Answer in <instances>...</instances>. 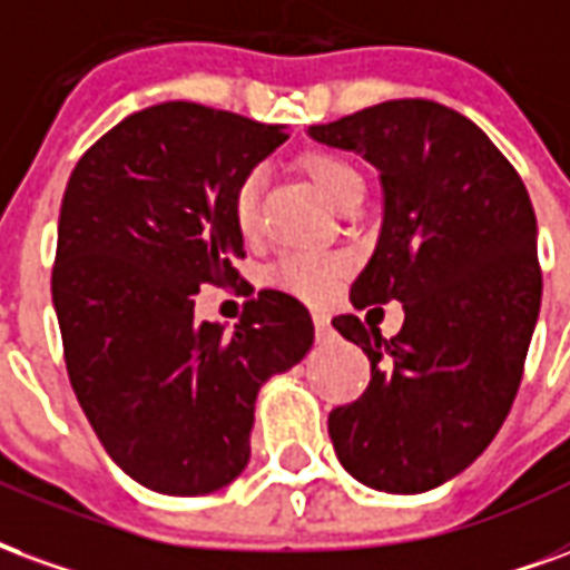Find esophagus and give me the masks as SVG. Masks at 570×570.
<instances>
[{"label":"esophagus","mask_w":570,"mask_h":570,"mask_svg":"<svg viewBox=\"0 0 570 570\" xmlns=\"http://www.w3.org/2000/svg\"><path fill=\"white\" fill-rule=\"evenodd\" d=\"M313 325H315V334H318V340L331 336V315L313 313Z\"/></svg>","instance_id":"esophagus-1"}]
</instances>
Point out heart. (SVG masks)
Returning <instances> with one entry per match:
<instances>
[{"instance_id": "obj_1", "label": "heart", "mask_w": 570, "mask_h": 570, "mask_svg": "<svg viewBox=\"0 0 570 570\" xmlns=\"http://www.w3.org/2000/svg\"><path fill=\"white\" fill-rule=\"evenodd\" d=\"M303 173L313 178V185L325 194L334 206H343L352 194L364 190V178L348 164L346 157L331 151H309L303 154ZM257 199H261V176L248 173V176L236 185L234 194V215L243 234H252L257 227ZM346 261L334 255H309V252H294L285 255L273 269L276 285L291 294H297L303 301L318 303L325 301L334 291L336 279L343 276Z\"/></svg>"}]
</instances>
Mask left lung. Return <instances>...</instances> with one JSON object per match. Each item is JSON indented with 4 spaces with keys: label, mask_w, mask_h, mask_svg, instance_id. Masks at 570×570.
<instances>
[{
    "label": "left lung",
    "mask_w": 570,
    "mask_h": 570,
    "mask_svg": "<svg viewBox=\"0 0 570 570\" xmlns=\"http://www.w3.org/2000/svg\"><path fill=\"white\" fill-rule=\"evenodd\" d=\"M309 139L380 173V239L348 301L404 303L392 340L334 318L371 358V385L327 416V434L358 483L419 495L471 468L517 397L541 313L529 190L473 120L434 99L380 102Z\"/></svg>",
    "instance_id": "obj_1"
}]
</instances>
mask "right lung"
I'll use <instances>...</instances> for the list:
<instances>
[{"label":"right lung","instance_id":"right-lung-1","mask_svg":"<svg viewBox=\"0 0 570 570\" xmlns=\"http://www.w3.org/2000/svg\"><path fill=\"white\" fill-rule=\"evenodd\" d=\"M285 139L160 102L111 127L66 185L51 294L69 382L115 464L160 495L234 483L261 385L313 348V318L282 291H261L230 334L194 318L199 285L239 279L236 185Z\"/></svg>","mask_w":570,"mask_h":570}]
</instances>
